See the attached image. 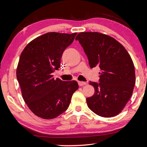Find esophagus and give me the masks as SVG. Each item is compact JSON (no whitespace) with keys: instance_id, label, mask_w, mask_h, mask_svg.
Listing matches in <instances>:
<instances>
[{"instance_id":"1","label":"esophagus","mask_w":147,"mask_h":147,"mask_svg":"<svg viewBox=\"0 0 147 147\" xmlns=\"http://www.w3.org/2000/svg\"><path fill=\"white\" fill-rule=\"evenodd\" d=\"M78 85L80 86H83L86 85L87 84V83L85 82H78Z\"/></svg>"}]
</instances>
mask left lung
<instances>
[{
	"label": "left lung",
	"instance_id": "left-lung-1",
	"mask_svg": "<svg viewBox=\"0 0 147 147\" xmlns=\"http://www.w3.org/2000/svg\"><path fill=\"white\" fill-rule=\"evenodd\" d=\"M76 40L83 47L90 67L98 66L101 70L98 83L89 82L94 94L86 99L89 108L103 117L118 115L130 100L136 84L130 54L116 39L98 32H81Z\"/></svg>",
	"mask_w": 147,
	"mask_h": 147
}]
</instances>
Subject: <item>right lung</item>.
Returning a JSON list of instances; mask_svg holds the SVG:
<instances>
[{"mask_svg": "<svg viewBox=\"0 0 147 147\" xmlns=\"http://www.w3.org/2000/svg\"><path fill=\"white\" fill-rule=\"evenodd\" d=\"M77 33L49 32L32 40L20 56L17 78L25 103L35 115L52 119L69 108L75 80L54 79L53 73L60 67L65 49L73 43Z\"/></svg>", "mask_w": 147, "mask_h": 147, "instance_id": "1", "label": "right lung"}]
</instances>
